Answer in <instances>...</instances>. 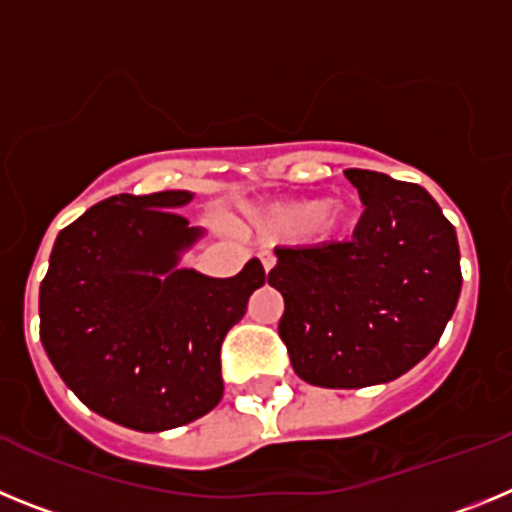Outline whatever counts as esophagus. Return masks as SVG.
Listing matches in <instances>:
<instances>
[{
  "label": "esophagus",
  "instance_id": "esophagus-1",
  "mask_svg": "<svg viewBox=\"0 0 512 512\" xmlns=\"http://www.w3.org/2000/svg\"><path fill=\"white\" fill-rule=\"evenodd\" d=\"M259 259H261V264H264L266 274H269V271H271V266L277 264V259H274V253H271V251H261Z\"/></svg>",
  "mask_w": 512,
  "mask_h": 512
}]
</instances>
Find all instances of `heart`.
Masks as SVG:
<instances>
[{
  "label": "heart",
  "mask_w": 512,
  "mask_h": 512,
  "mask_svg": "<svg viewBox=\"0 0 512 512\" xmlns=\"http://www.w3.org/2000/svg\"><path fill=\"white\" fill-rule=\"evenodd\" d=\"M356 223V205L351 200H289L261 207L251 215V225L269 238L310 233L330 238Z\"/></svg>",
  "instance_id": "obj_1"
}]
</instances>
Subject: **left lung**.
I'll list each match as a JSON object with an SVG mask.
<instances>
[{"instance_id": "obj_1", "label": "left lung", "mask_w": 512, "mask_h": 512, "mask_svg": "<svg viewBox=\"0 0 512 512\" xmlns=\"http://www.w3.org/2000/svg\"><path fill=\"white\" fill-rule=\"evenodd\" d=\"M364 215L351 241L277 248L269 284L284 297L279 336L297 377L359 390L431 354L461 292L454 225L423 187L346 169Z\"/></svg>"}]
</instances>
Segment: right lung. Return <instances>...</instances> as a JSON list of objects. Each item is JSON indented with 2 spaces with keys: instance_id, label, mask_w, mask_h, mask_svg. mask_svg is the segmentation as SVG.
Segmentation results:
<instances>
[{
  "instance_id": "1",
  "label": "right lung",
  "mask_w": 512,
  "mask_h": 512,
  "mask_svg": "<svg viewBox=\"0 0 512 512\" xmlns=\"http://www.w3.org/2000/svg\"><path fill=\"white\" fill-rule=\"evenodd\" d=\"M184 189L117 194L63 228L40 284V341L89 410L156 433L202 418L223 397L220 346L266 279L259 259L235 277L179 269L200 241Z\"/></svg>"
}]
</instances>
